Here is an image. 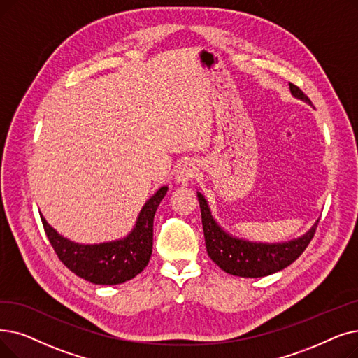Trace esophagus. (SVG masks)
Returning a JSON list of instances; mask_svg holds the SVG:
<instances>
[{"label": "esophagus", "instance_id": "34e87169", "mask_svg": "<svg viewBox=\"0 0 358 358\" xmlns=\"http://www.w3.org/2000/svg\"><path fill=\"white\" fill-rule=\"evenodd\" d=\"M197 166L193 161H182L176 173V181L178 184H189L197 176Z\"/></svg>", "mask_w": 358, "mask_h": 358}]
</instances>
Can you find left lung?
Segmentation results:
<instances>
[{
    "label": "left lung",
    "mask_w": 358,
    "mask_h": 358,
    "mask_svg": "<svg viewBox=\"0 0 358 358\" xmlns=\"http://www.w3.org/2000/svg\"><path fill=\"white\" fill-rule=\"evenodd\" d=\"M291 95L308 105L310 99L303 90L289 83ZM197 200L201 212V224H203L205 243L209 257L224 272L241 276V278H262L289 266L306 250L308 243L312 241L319 220L312 225L306 234L299 238L282 243H260L250 241L231 236L212 215L208 200L197 192Z\"/></svg>",
    "instance_id": "1"
}]
</instances>
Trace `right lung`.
<instances>
[{
    "label": "right lung",
    "instance_id": "obj_1",
    "mask_svg": "<svg viewBox=\"0 0 358 358\" xmlns=\"http://www.w3.org/2000/svg\"><path fill=\"white\" fill-rule=\"evenodd\" d=\"M168 185H162L143 205L133 229L126 237L99 244L74 243L54 229L41 215L45 234L58 259L77 276L96 285L130 281L149 263L153 245V217Z\"/></svg>",
    "mask_w": 358,
    "mask_h": 358
}]
</instances>
